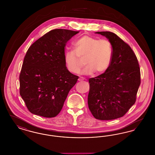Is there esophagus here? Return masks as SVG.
<instances>
[{"label": "esophagus", "instance_id": "1", "mask_svg": "<svg viewBox=\"0 0 155 155\" xmlns=\"http://www.w3.org/2000/svg\"><path fill=\"white\" fill-rule=\"evenodd\" d=\"M85 80V78H84V77H80L79 78H78V81H84Z\"/></svg>", "mask_w": 155, "mask_h": 155}]
</instances>
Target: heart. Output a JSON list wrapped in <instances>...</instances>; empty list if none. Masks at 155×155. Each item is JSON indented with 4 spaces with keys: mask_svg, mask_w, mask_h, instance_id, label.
Here are the masks:
<instances>
[{
    "mask_svg": "<svg viewBox=\"0 0 155 155\" xmlns=\"http://www.w3.org/2000/svg\"><path fill=\"white\" fill-rule=\"evenodd\" d=\"M74 49L64 54L66 67L71 73H78L84 61L87 65L81 71L82 74H92L94 71L102 74L111 65L113 49L107 39L84 36L75 43Z\"/></svg>",
    "mask_w": 155,
    "mask_h": 155,
    "instance_id": "1",
    "label": "heart"
}]
</instances>
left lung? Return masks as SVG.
Returning a JSON list of instances; mask_svg holds the SVG:
<instances>
[{
  "mask_svg": "<svg viewBox=\"0 0 155 155\" xmlns=\"http://www.w3.org/2000/svg\"><path fill=\"white\" fill-rule=\"evenodd\" d=\"M111 43L113 55L110 68L89 80L88 107L99 120H112L124 116L134 104L141 83L140 69L130 46L115 33L97 31Z\"/></svg>",
  "mask_w": 155,
  "mask_h": 155,
  "instance_id": "1",
  "label": "left lung"
}]
</instances>
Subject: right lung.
Listing matches in <instances>:
<instances>
[{"label":"right lung","instance_id":"right-lung-1","mask_svg":"<svg viewBox=\"0 0 155 155\" xmlns=\"http://www.w3.org/2000/svg\"><path fill=\"white\" fill-rule=\"evenodd\" d=\"M78 33L52 30L27 51L19 75V93L32 114L53 118L61 111L79 77L68 71L64 61L67 42Z\"/></svg>","mask_w":155,"mask_h":155}]
</instances>
